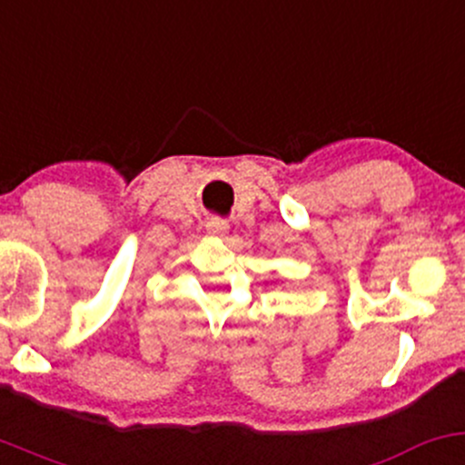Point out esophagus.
I'll return each mask as SVG.
<instances>
[{
  "instance_id": "34e87169",
  "label": "esophagus",
  "mask_w": 465,
  "mask_h": 465,
  "mask_svg": "<svg viewBox=\"0 0 465 465\" xmlns=\"http://www.w3.org/2000/svg\"><path fill=\"white\" fill-rule=\"evenodd\" d=\"M206 228H208V232L219 234V237H223V234L228 232V228H231V226H228L226 219H222V217H211V219H208Z\"/></svg>"
}]
</instances>
